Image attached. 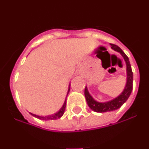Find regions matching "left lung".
<instances>
[{
    "label": "left lung",
    "mask_w": 149,
    "mask_h": 149,
    "mask_svg": "<svg viewBox=\"0 0 149 149\" xmlns=\"http://www.w3.org/2000/svg\"><path fill=\"white\" fill-rule=\"evenodd\" d=\"M110 45L112 46L111 48L115 50V51L119 52L125 59L126 65H127V84H126L125 89H124V91L120 95L118 96L117 98H114L112 101H108V102H104V103H100V102L95 101L93 97L89 95L87 88H85L84 95H85V97H86L88 106L92 110H94L95 112H97V113H104V112L113 111V110H116L117 109L120 108L122 104L129 98V96L131 95L133 89V72L132 70H131V64H130V62H129L128 57H127L125 54L124 53L123 51L119 48V46H117L116 45L114 44Z\"/></svg>",
    "instance_id": "1"
}]
</instances>
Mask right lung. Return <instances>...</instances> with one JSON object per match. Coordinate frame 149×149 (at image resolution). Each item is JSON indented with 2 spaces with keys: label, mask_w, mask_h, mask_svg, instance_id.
<instances>
[{
  "label": "right lung",
  "mask_w": 149,
  "mask_h": 149,
  "mask_svg": "<svg viewBox=\"0 0 149 149\" xmlns=\"http://www.w3.org/2000/svg\"><path fill=\"white\" fill-rule=\"evenodd\" d=\"M69 90H70V87L68 88V93H67V95H68V93H69ZM65 106H66V98H65V101H64V104H63L61 109L59 110V112H57L56 113H55L54 115L50 116H37V115H35V114L31 113H30L32 116H33L34 117H36V118H38V119H42V120H54V119H60V117L64 114V112H65Z\"/></svg>",
  "instance_id": "obj_1"
}]
</instances>
